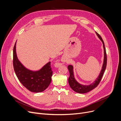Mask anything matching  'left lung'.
Segmentation results:
<instances>
[{"label":"left lung","instance_id":"8db88e82","mask_svg":"<svg viewBox=\"0 0 121 121\" xmlns=\"http://www.w3.org/2000/svg\"><path fill=\"white\" fill-rule=\"evenodd\" d=\"M96 34H97V36L101 40V41L102 42L103 44L104 51V62H103L102 69L100 72V73L99 76L97 77V78L96 79V80L93 83L91 84L90 85H81L80 83H79L78 82H77V81L74 78V74H73V66H72V65H69L68 66V69L69 70V73H70V75L68 79L69 83L71 89L77 93H85L88 92H89L92 90H93L94 88H96L99 84L101 79H102V76L104 73V71L106 68V66H107V55H106V49L105 47L104 41L102 40V38H101V37L98 33L96 32Z\"/></svg>","mask_w":121,"mask_h":121}]
</instances>
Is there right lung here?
<instances>
[{"label": "right lung", "instance_id": "right-lung-1", "mask_svg": "<svg viewBox=\"0 0 121 121\" xmlns=\"http://www.w3.org/2000/svg\"><path fill=\"white\" fill-rule=\"evenodd\" d=\"M16 44L14 46L13 64L19 80L28 90L33 92H41L46 90L51 83L52 71L49 62L38 71H33L25 68L18 60L16 52Z\"/></svg>", "mask_w": 121, "mask_h": 121}]
</instances>
